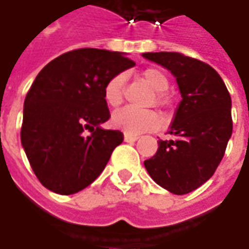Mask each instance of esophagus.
I'll return each instance as SVG.
<instances>
[{"label": "esophagus", "mask_w": 249, "mask_h": 249, "mask_svg": "<svg viewBox=\"0 0 249 249\" xmlns=\"http://www.w3.org/2000/svg\"><path fill=\"white\" fill-rule=\"evenodd\" d=\"M139 139L138 135H124V140L126 143H132V142H136Z\"/></svg>", "instance_id": "1"}]
</instances>
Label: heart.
<instances>
[{"mask_svg": "<svg viewBox=\"0 0 249 249\" xmlns=\"http://www.w3.org/2000/svg\"><path fill=\"white\" fill-rule=\"evenodd\" d=\"M142 77L157 92L155 103L158 106H165L167 101L162 92H165L169 87L166 75L157 68H148L142 73ZM124 84L125 76L123 73L113 76L107 82L103 91V96L105 102L109 106L117 107L118 105H121L124 96ZM160 124V116L153 110H138L132 107H124L121 110L114 111L111 116V125L126 135H140L143 132L155 131Z\"/></svg>", "mask_w": 249, "mask_h": 249, "instance_id": "obj_1", "label": "heart"}]
</instances>
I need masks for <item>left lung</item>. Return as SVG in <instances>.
<instances>
[{"instance_id":"8db88e82","label":"left lung","mask_w":249,"mask_h":249,"mask_svg":"<svg viewBox=\"0 0 249 249\" xmlns=\"http://www.w3.org/2000/svg\"><path fill=\"white\" fill-rule=\"evenodd\" d=\"M166 68L181 94L169 133L144 167L154 181L174 195L189 194L209 180L224 158L231 136V99L209 64L174 52L143 53Z\"/></svg>"}]
</instances>
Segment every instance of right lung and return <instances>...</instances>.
Instances as JSON below:
<instances>
[{"instance_id":"obj_1","label":"right lung","mask_w":249,"mask_h":249,"mask_svg":"<svg viewBox=\"0 0 249 249\" xmlns=\"http://www.w3.org/2000/svg\"><path fill=\"white\" fill-rule=\"evenodd\" d=\"M133 65L120 52L77 49L50 61L35 77L20 138L43 187L72 195L102 173L124 140L120 131L101 126L110 117L103 91L113 76Z\"/></svg>"}]
</instances>
